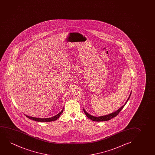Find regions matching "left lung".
Returning <instances> with one entry per match:
<instances>
[{"label": "left lung", "instance_id": "left-lung-1", "mask_svg": "<svg viewBox=\"0 0 155 155\" xmlns=\"http://www.w3.org/2000/svg\"><path fill=\"white\" fill-rule=\"evenodd\" d=\"M131 92L129 96V97L127 98V101L125 102V104H124L123 106H121V107L119 108V109H118L117 110L115 111L114 112L112 113L109 114L105 115H103V116H100V117H94V116H93V115H91L88 114V113L85 110L84 108H83V110L84 111V113H85L86 115L89 119L92 120V121H96V122L108 121V120H110V119L114 118V117L117 116L119 113H120V112L123 109V107H124L126 104L127 103V101L129 100L130 97L131 95Z\"/></svg>", "mask_w": 155, "mask_h": 155}]
</instances>
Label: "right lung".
<instances>
[{
	"mask_svg": "<svg viewBox=\"0 0 155 155\" xmlns=\"http://www.w3.org/2000/svg\"><path fill=\"white\" fill-rule=\"evenodd\" d=\"M64 111V108H62L61 111L58 113V114L56 115L55 116L51 117H49V118H38V117H29L28 115L24 114L25 115L26 117H28V119H31L34 121H37V122H51V121H55L56 120H57L59 117L60 116V115L61 114L62 112Z\"/></svg>",
	"mask_w": 155,
	"mask_h": 155,
	"instance_id": "obj_1",
	"label": "right lung"
}]
</instances>
